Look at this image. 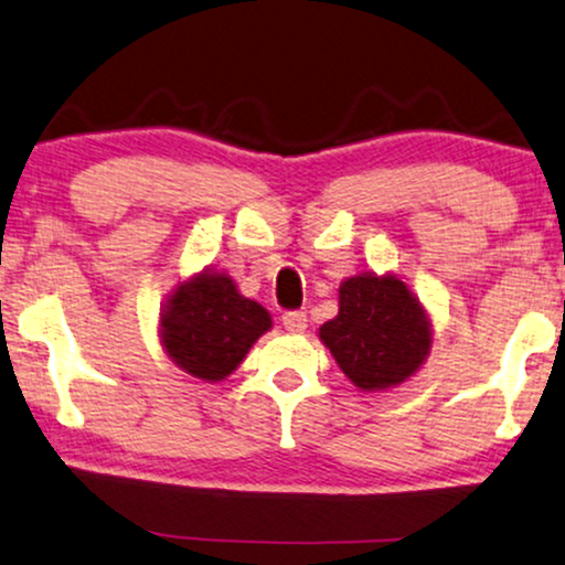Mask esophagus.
<instances>
[{
  "instance_id": "1",
  "label": "esophagus",
  "mask_w": 565,
  "mask_h": 565,
  "mask_svg": "<svg viewBox=\"0 0 565 565\" xmlns=\"http://www.w3.org/2000/svg\"><path fill=\"white\" fill-rule=\"evenodd\" d=\"M281 323L289 334H302V331L308 329V316H305L302 310H289L281 316Z\"/></svg>"
}]
</instances>
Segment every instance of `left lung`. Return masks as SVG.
Returning <instances> with one entry per match:
<instances>
[{"label":"left lung","instance_id":"obj_1","mask_svg":"<svg viewBox=\"0 0 565 565\" xmlns=\"http://www.w3.org/2000/svg\"><path fill=\"white\" fill-rule=\"evenodd\" d=\"M360 392H384L416 373L431 352V318L394 274H358L339 287V312L318 329Z\"/></svg>","mask_w":565,"mask_h":565}]
</instances>
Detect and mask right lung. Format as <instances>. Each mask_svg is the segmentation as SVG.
<instances>
[{
  "mask_svg": "<svg viewBox=\"0 0 565 565\" xmlns=\"http://www.w3.org/2000/svg\"><path fill=\"white\" fill-rule=\"evenodd\" d=\"M270 326V312L244 297L234 278L205 268L168 295L160 310V344L183 373L215 384L239 369Z\"/></svg>",
  "mask_w": 565,
  "mask_h": 565,
  "instance_id": "right-lung-1",
  "label": "right lung"
}]
</instances>
